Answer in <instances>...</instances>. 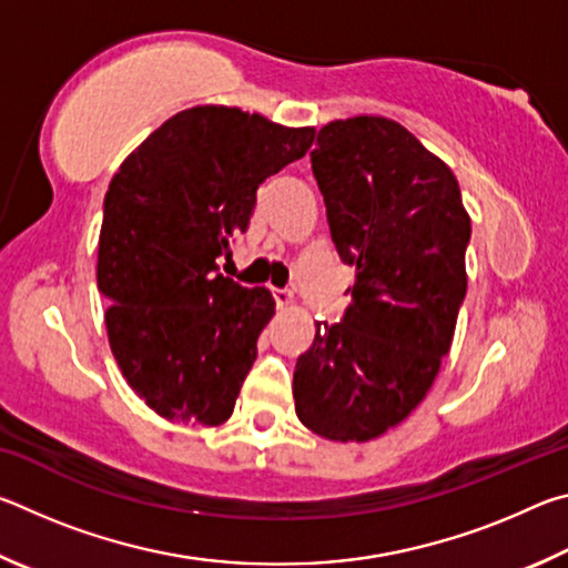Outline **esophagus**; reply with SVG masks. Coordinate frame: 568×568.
I'll list each match as a JSON object with an SVG mask.
<instances>
[{
	"label": "esophagus",
	"instance_id": "esophagus-1",
	"mask_svg": "<svg viewBox=\"0 0 568 568\" xmlns=\"http://www.w3.org/2000/svg\"><path fill=\"white\" fill-rule=\"evenodd\" d=\"M273 297L281 311H287V307L295 305V295L291 291H273Z\"/></svg>",
	"mask_w": 568,
	"mask_h": 568
}]
</instances>
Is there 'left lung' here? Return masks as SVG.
I'll use <instances>...</instances> for the list:
<instances>
[{"instance_id": "obj_1", "label": "left lung", "mask_w": 568, "mask_h": 568, "mask_svg": "<svg viewBox=\"0 0 568 568\" xmlns=\"http://www.w3.org/2000/svg\"><path fill=\"white\" fill-rule=\"evenodd\" d=\"M311 162L355 285L343 321L315 323L295 363V413L313 434L363 444L434 386L466 297L470 217L446 162L388 118L328 122Z\"/></svg>"}]
</instances>
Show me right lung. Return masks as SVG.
Wrapping results in <instances>:
<instances>
[{
	"label": "right lung",
	"mask_w": 568,
	"mask_h": 568,
	"mask_svg": "<svg viewBox=\"0 0 568 568\" xmlns=\"http://www.w3.org/2000/svg\"><path fill=\"white\" fill-rule=\"evenodd\" d=\"M315 128L197 104L172 114L114 172L98 250L104 325L130 388L168 420L220 426L275 315L267 287L217 273L255 192L301 160Z\"/></svg>",
	"instance_id": "add662e5"
}]
</instances>
